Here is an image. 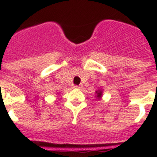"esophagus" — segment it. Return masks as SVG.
I'll return each instance as SVG.
<instances>
[{"mask_svg": "<svg viewBox=\"0 0 157 157\" xmlns=\"http://www.w3.org/2000/svg\"><path fill=\"white\" fill-rule=\"evenodd\" d=\"M82 88V85H73L72 86V89H78V90H81Z\"/></svg>", "mask_w": 157, "mask_h": 157, "instance_id": "1", "label": "esophagus"}]
</instances>
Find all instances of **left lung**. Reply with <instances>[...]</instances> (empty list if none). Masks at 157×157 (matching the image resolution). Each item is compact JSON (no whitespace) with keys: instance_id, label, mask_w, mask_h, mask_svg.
Here are the masks:
<instances>
[{"instance_id":"1","label":"left lung","mask_w":157,"mask_h":157,"mask_svg":"<svg viewBox=\"0 0 157 157\" xmlns=\"http://www.w3.org/2000/svg\"><path fill=\"white\" fill-rule=\"evenodd\" d=\"M95 93H96V96H95V97H96L98 99V100H100V99L101 98V97H102L103 90H101V89H99V90H97Z\"/></svg>"}]
</instances>
